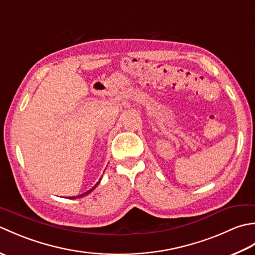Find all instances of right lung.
<instances>
[{"label": "right lung", "mask_w": 255, "mask_h": 255, "mask_svg": "<svg viewBox=\"0 0 255 255\" xmlns=\"http://www.w3.org/2000/svg\"><path fill=\"white\" fill-rule=\"evenodd\" d=\"M100 182H101V180L99 181V182H97L96 184H95V185L93 186V187H92L91 189H89V191H86L85 193H83V194H81V195H78V196H72V197H69L70 199H77V198H81V197H83V196H86V195H88V194H90L91 192H93L94 191V189H95V187L97 186V185H99V184H100Z\"/></svg>", "instance_id": "add662e5"}]
</instances>
